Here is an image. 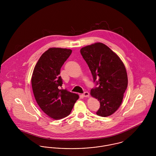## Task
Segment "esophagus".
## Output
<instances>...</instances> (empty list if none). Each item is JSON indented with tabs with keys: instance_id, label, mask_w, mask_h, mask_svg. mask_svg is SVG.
<instances>
[{
	"instance_id": "obj_1",
	"label": "esophagus",
	"mask_w": 156,
	"mask_h": 156,
	"mask_svg": "<svg viewBox=\"0 0 156 156\" xmlns=\"http://www.w3.org/2000/svg\"><path fill=\"white\" fill-rule=\"evenodd\" d=\"M83 96H84V97H88L90 96V94L88 92L86 91V92H84V93L83 94Z\"/></svg>"
}]
</instances>
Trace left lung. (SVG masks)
Returning a JSON list of instances; mask_svg holds the SVG:
<instances>
[{"label": "left lung", "mask_w": 156, "mask_h": 156, "mask_svg": "<svg viewBox=\"0 0 156 156\" xmlns=\"http://www.w3.org/2000/svg\"><path fill=\"white\" fill-rule=\"evenodd\" d=\"M81 54L87 62L96 87L91 90V96L97 99L100 108L96 114L107 117L120 106L123 94L128 87V75L120 58L106 45L96 43L81 48Z\"/></svg>", "instance_id": "obj_1"}]
</instances>
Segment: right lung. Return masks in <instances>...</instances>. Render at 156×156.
I'll use <instances>...</instances> for the list:
<instances>
[{"instance_id":"right-lung-1","label":"right lung","mask_w":156,"mask_h":156,"mask_svg":"<svg viewBox=\"0 0 156 156\" xmlns=\"http://www.w3.org/2000/svg\"><path fill=\"white\" fill-rule=\"evenodd\" d=\"M71 53L72 50L68 48H48L37 62L31 77L33 91L38 105L55 120L68 116L79 98L77 94L60 89L63 84L60 69Z\"/></svg>"}]
</instances>
